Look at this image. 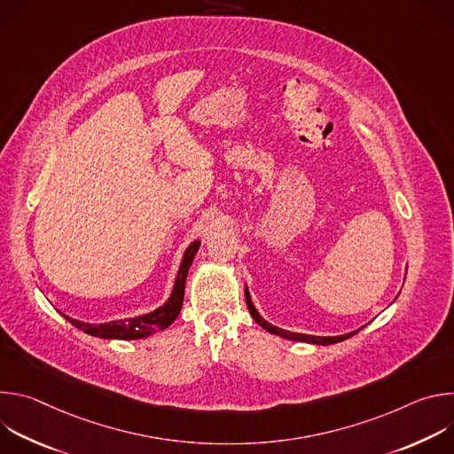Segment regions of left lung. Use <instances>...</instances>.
Instances as JSON below:
<instances>
[{"mask_svg": "<svg viewBox=\"0 0 454 454\" xmlns=\"http://www.w3.org/2000/svg\"><path fill=\"white\" fill-rule=\"evenodd\" d=\"M246 303H247V309H249V314L253 316V319L258 323V325L264 327L268 333L271 334H277L280 338H286V340H293V341H301V343H312V345H333V343H340V341H345L348 338H352L354 334H357V331L350 333V334H343V336H333V338H321V336H309V334H298V333H289V331H284V329H278L275 325H271V323H268L261 314L256 312L254 305L251 303V296L246 289ZM363 329V327H361ZM359 329V331H361Z\"/></svg>", "mask_w": 454, "mask_h": 454, "instance_id": "left-lung-1", "label": "left lung"}]
</instances>
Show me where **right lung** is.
Wrapping results in <instances>:
<instances>
[{"mask_svg":"<svg viewBox=\"0 0 454 454\" xmlns=\"http://www.w3.org/2000/svg\"><path fill=\"white\" fill-rule=\"evenodd\" d=\"M200 240L192 242L184 254H183V262L181 268L177 271V278L172 289L170 298L167 300L165 305H161L160 309L144 314V316H137L131 319H120V321H111V323H100V325H93V323H84L79 319H74L70 316L67 317L74 327L84 331L86 334L91 336H98V338H107V340H140V338H147L158 331L167 329L170 323L177 317L181 305H183V296H184V282H186V275H188V268L192 266L193 254L198 253L200 249Z\"/></svg>","mask_w":454,"mask_h":454,"instance_id":"1","label":"right lung"}]
</instances>
